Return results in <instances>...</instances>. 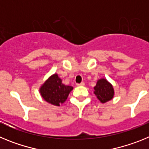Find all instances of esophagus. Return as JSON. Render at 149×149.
I'll use <instances>...</instances> for the list:
<instances>
[{
	"instance_id": "34e87169",
	"label": "esophagus",
	"mask_w": 149,
	"mask_h": 149,
	"mask_svg": "<svg viewBox=\"0 0 149 149\" xmlns=\"http://www.w3.org/2000/svg\"><path fill=\"white\" fill-rule=\"evenodd\" d=\"M85 85V84H84V82H81V84H77V86H84Z\"/></svg>"
}]
</instances>
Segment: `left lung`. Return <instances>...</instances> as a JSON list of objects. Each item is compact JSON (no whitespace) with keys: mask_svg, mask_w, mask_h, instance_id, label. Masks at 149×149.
Segmentation results:
<instances>
[{"mask_svg":"<svg viewBox=\"0 0 149 149\" xmlns=\"http://www.w3.org/2000/svg\"><path fill=\"white\" fill-rule=\"evenodd\" d=\"M94 89L95 95L101 103H105L113 98V88L106 79L98 80Z\"/></svg>","mask_w":149,"mask_h":149,"instance_id":"1","label":"left lung"}]
</instances>
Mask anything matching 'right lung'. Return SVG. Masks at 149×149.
Masks as SVG:
<instances>
[{
	"instance_id": "right-lung-1",
	"label": "right lung",
	"mask_w": 149,
	"mask_h": 149,
	"mask_svg": "<svg viewBox=\"0 0 149 149\" xmlns=\"http://www.w3.org/2000/svg\"><path fill=\"white\" fill-rule=\"evenodd\" d=\"M72 89V86L63 84L61 79L54 74L44 83L39 91L43 99L47 102L55 106H60L65 102Z\"/></svg>"
}]
</instances>
